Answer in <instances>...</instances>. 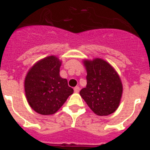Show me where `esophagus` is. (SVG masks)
<instances>
[{
	"instance_id": "1",
	"label": "esophagus",
	"mask_w": 150,
	"mask_h": 150,
	"mask_svg": "<svg viewBox=\"0 0 150 150\" xmlns=\"http://www.w3.org/2000/svg\"><path fill=\"white\" fill-rule=\"evenodd\" d=\"M74 91H75V92H76V93H78L79 91V87H75V88H74Z\"/></svg>"
}]
</instances>
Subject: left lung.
I'll use <instances>...</instances> for the list:
<instances>
[{
	"label": "left lung",
	"mask_w": 150,
	"mask_h": 150,
	"mask_svg": "<svg viewBox=\"0 0 150 150\" xmlns=\"http://www.w3.org/2000/svg\"><path fill=\"white\" fill-rule=\"evenodd\" d=\"M87 86L79 94L98 116H108L119 106L123 87L120 76L112 67L101 59L84 60Z\"/></svg>",
	"instance_id": "obj_1"
}]
</instances>
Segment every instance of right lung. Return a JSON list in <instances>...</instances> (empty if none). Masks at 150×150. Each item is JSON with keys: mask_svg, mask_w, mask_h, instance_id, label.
<instances>
[{"mask_svg": "<svg viewBox=\"0 0 150 150\" xmlns=\"http://www.w3.org/2000/svg\"><path fill=\"white\" fill-rule=\"evenodd\" d=\"M61 61L48 56L36 62L25 79V92L32 109L41 115H51L62 107L74 92L67 80L59 75Z\"/></svg>", "mask_w": 150, "mask_h": 150, "instance_id": "right-lung-1", "label": "right lung"}]
</instances>
